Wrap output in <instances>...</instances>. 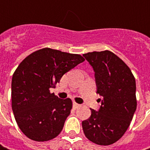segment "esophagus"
Returning a JSON list of instances; mask_svg holds the SVG:
<instances>
[{
	"instance_id": "34e87169",
	"label": "esophagus",
	"mask_w": 150,
	"mask_h": 150,
	"mask_svg": "<svg viewBox=\"0 0 150 150\" xmlns=\"http://www.w3.org/2000/svg\"><path fill=\"white\" fill-rule=\"evenodd\" d=\"M73 108H75V109H77V108H78L79 107L81 106L80 104H78V103H73Z\"/></svg>"
}]
</instances>
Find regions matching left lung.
Segmentation results:
<instances>
[{
  "label": "left lung",
  "mask_w": 150,
  "mask_h": 150,
  "mask_svg": "<svg viewBox=\"0 0 150 150\" xmlns=\"http://www.w3.org/2000/svg\"><path fill=\"white\" fill-rule=\"evenodd\" d=\"M83 57L95 72L97 93L103 98L99 110L91 108L90 118L83 121L84 134L96 144L110 145L124 135L135 112V78L124 61L108 50Z\"/></svg>",
  "instance_id": "left-lung-1"
}]
</instances>
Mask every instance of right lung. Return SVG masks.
<instances>
[{"label":"right lung","instance_id":"obj_1","mask_svg":"<svg viewBox=\"0 0 150 150\" xmlns=\"http://www.w3.org/2000/svg\"><path fill=\"white\" fill-rule=\"evenodd\" d=\"M84 60L79 54L46 47L27 56L17 67L11 80V108L17 125L27 138L44 142L60 134L72 102L58 98L50 88Z\"/></svg>","mask_w":150,"mask_h":150}]
</instances>
